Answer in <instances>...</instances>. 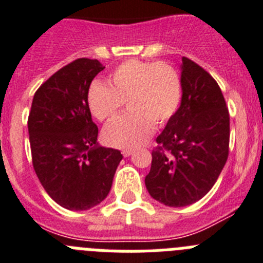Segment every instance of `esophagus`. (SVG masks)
Instances as JSON below:
<instances>
[{"label": "esophagus", "mask_w": 263, "mask_h": 263, "mask_svg": "<svg viewBox=\"0 0 263 263\" xmlns=\"http://www.w3.org/2000/svg\"><path fill=\"white\" fill-rule=\"evenodd\" d=\"M134 152H135V151H132V149H124L122 154H123V156H124V157H128V156H131V155H134Z\"/></svg>", "instance_id": "esophagus-1"}]
</instances>
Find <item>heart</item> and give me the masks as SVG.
I'll use <instances>...</instances> for the list:
<instances>
[{"label":"heart","mask_w":263,"mask_h":263,"mask_svg":"<svg viewBox=\"0 0 263 263\" xmlns=\"http://www.w3.org/2000/svg\"><path fill=\"white\" fill-rule=\"evenodd\" d=\"M181 97V78L170 63L128 59L109 75V86L91 84L87 102L100 122L114 118L127 103L129 112L104 127L103 140L109 147L135 149L147 143L155 124H166L175 116Z\"/></svg>","instance_id":"obj_1"}]
</instances>
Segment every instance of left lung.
<instances>
[{
    "label": "left lung",
    "mask_w": 263,
    "mask_h": 263,
    "mask_svg": "<svg viewBox=\"0 0 263 263\" xmlns=\"http://www.w3.org/2000/svg\"><path fill=\"white\" fill-rule=\"evenodd\" d=\"M181 83V104L157 136L145 176L149 195L173 208L204 197L229 156L230 118L218 83L186 57H182Z\"/></svg>",
    "instance_id": "1"
}]
</instances>
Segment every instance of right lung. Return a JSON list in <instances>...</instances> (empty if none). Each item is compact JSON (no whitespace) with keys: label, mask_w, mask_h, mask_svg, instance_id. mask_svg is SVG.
<instances>
[{"label":"right lung","mask_w":263,"mask_h":263,"mask_svg":"<svg viewBox=\"0 0 263 263\" xmlns=\"http://www.w3.org/2000/svg\"><path fill=\"white\" fill-rule=\"evenodd\" d=\"M98 59L78 58L35 91L27 119L36 177L57 204L87 211L108 195L123 155L98 147L87 93L103 70Z\"/></svg>","instance_id":"1"}]
</instances>
